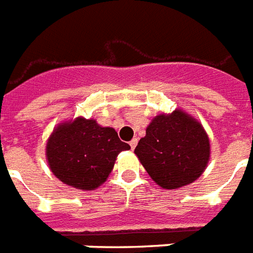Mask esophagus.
I'll return each mask as SVG.
<instances>
[{
  "instance_id": "34e87169",
  "label": "esophagus",
  "mask_w": 253,
  "mask_h": 253,
  "mask_svg": "<svg viewBox=\"0 0 253 253\" xmlns=\"http://www.w3.org/2000/svg\"><path fill=\"white\" fill-rule=\"evenodd\" d=\"M138 143V138H132L131 141H130V146H131V149H134L135 146H137Z\"/></svg>"
}]
</instances>
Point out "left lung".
<instances>
[{"label": "left lung", "mask_w": 253, "mask_h": 253, "mask_svg": "<svg viewBox=\"0 0 253 253\" xmlns=\"http://www.w3.org/2000/svg\"><path fill=\"white\" fill-rule=\"evenodd\" d=\"M134 153L157 186L177 190L205 172L211 150L201 122L177 108L154 116Z\"/></svg>", "instance_id": "8db88e82"}]
</instances>
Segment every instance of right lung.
<instances>
[{"label": "right lung", "mask_w": 253, "mask_h": 253, "mask_svg": "<svg viewBox=\"0 0 253 253\" xmlns=\"http://www.w3.org/2000/svg\"><path fill=\"white\" fill-rule=\"evenodd\" d=\"M130 145L112 127L77 116L58 123L46 143V159L54 176L77 190L93 191L114 169L116 157Z\"/></svg>", "instance_id": "obj_1"}]
</instances>
